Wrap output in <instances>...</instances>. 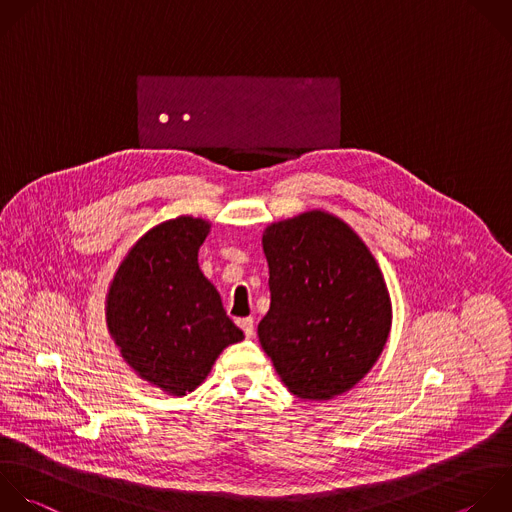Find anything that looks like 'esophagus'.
<instances>
[{
  "label": "esophagus",
  "instance_id": "34e87169",
  "mask_svg": "<svg viewBox=\"0 0 512 512\" xmlns=\"http://www.w3.org/2000/svg\"><path fill=\"white\" fill-rule=\"evenodd\" d=\"M238 324H240V328L244 330V334H246V338H252L254 336V318H242V320H238Z\"/></svg>",
  "mask_w": 512,
  "mask_h": 512
}]
</instances>
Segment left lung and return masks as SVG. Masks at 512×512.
<instances>
[{
	"label": "left lung",
	"mask_w": 512,
	"mask_h": 512,
	"mask_svg": "<svg viewBox=\"0 0 512 512\" xmlns=\"http://www.w3.org/2000/svg\"><path fill=\"white\" fill-rule=\"evenodd\" d=\"M270 310L258 338L286 388L304 400H332L380 358L392 302L368 246L338 216L308 210L262 234Z\"/></svg>",
	"instance_id": "8db88e82"
}]
</instances>
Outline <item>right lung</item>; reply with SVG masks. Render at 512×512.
Instances as JSON below:
<instances>
[{"label": "right lung", "instance_id": "right-lung-1", "mask_svg": "<svg viewBox=\"0 0 512 512\" xmlns=\"http://www.w3.org/2000/svg\"><path fill=\"white\" fill-rule=\"evenodd\" d=\"M212 224L178 216L128 250L106 294V324L128 366L152 386L186 396L244 332L226 316L198 252Z\"/></svg>", "mask_w": 512, "mask_h": 512}]
</instances>
